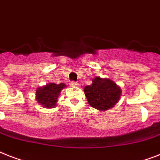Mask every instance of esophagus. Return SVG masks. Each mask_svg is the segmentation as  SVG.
I'll list each match as a JSON object with an SVG mask.
<instances>
[{
    "instance_id": "34e87169",
    "label": "esophagus",
    "mask_w": 160,
    "mask_h": 160,
    "mask_svg": "<svg viewBox=\"0 0 160 160\" xmlns=\"http://www.w3.org/2000/svg\"><path fill=\"white\" fill-rule=\"evenodd\" d=\"M70 84H71V86H78V83L76 82V81H71V83H70Z\"/></svg>"
}]
</instances>
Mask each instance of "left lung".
Listing matches in <instances>:
<instances>
[{
	"label": "left lung",
	"instance_id": "obj_1",
	"mask_svg": "<svg viewBox=\"0 0 160 160\" xmlns=\"http://www.w3.org/2000/svg\"><path fill=\"white\" fill-rule=\"evenodd\" d=\"M91 85L84 87V94L91 107L105 111L116 104L120 98L122 90L109 79L95 77Z\"/></svg>",
	"mask_w": 160,
	"mask_h": 160
}]
</instances>
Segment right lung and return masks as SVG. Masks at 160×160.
<instances>
[{
    "label": "right lung",
    "mask_w": 160,
    "mask_h": 160,
    "mask_svg": "<svg viewBox=\"0 0 160 160\" xmlns=\"http://www.w3.org/2000/svg\"><path fill=\"white\" fill-rule=\"evenodd\" d=\"M66 85L63 83L56 84L54 83H50L46 86L39 88L36 91V98L40 104L47 108H50L56 106V102H58L60 92L65 88Z\"/></svg>",
    "instance_id": "right-lung-1"
}]
</instances>
